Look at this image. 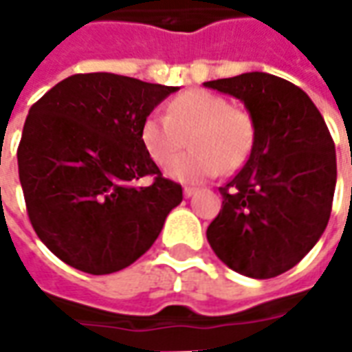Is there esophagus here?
I'll return each mask as SVG.
<instances>
[{
    "mask_svg": "<svg viewBox=\"0 0 352 352\" xmlns=\"http://www.w3.org/2000/svg\"><path fill=\"white\" fill-rule=\"evenodd\" d=\"M196 192H198V188H194V186H184L183 194H184V198H192Z\"/></svg>",
    "mask_w": 352,
    "mask_h": 352,
    "instance_id": "1",
    "label": "esophagus"
}]
</instances>
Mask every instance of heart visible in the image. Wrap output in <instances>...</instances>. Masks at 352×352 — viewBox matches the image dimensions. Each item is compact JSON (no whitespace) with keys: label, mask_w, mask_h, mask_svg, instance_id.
Segmentation results:
<instances>
[{"label":"heart","mask_w":352,"mask_h":352,"mask_svg":"<svg viewBox=\"0 0 352 352\" xmlns=\"http://www.w3.org/2000/svg\"><path fill=\"white\" fill-rule=\"evenodd\" d=\"M254 135L251 113L207 90L179 94L169 101L168 115H146L139 130L143 148L158 166L170 164L189 138L191 153L168 169L179 183H201L221 171L239 169L251 154Z\"/></svg>","instance_id":"heart-1"}]
</instances>
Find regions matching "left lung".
Instances as JSON below:
<instances>
[{
  "label": "left lung",
  "instance_id": "8db88e82",
  "mask_svg": "<svg viewBox=\"0 0 352 352\" xmlns=\"http://www.w3.org/2000/svg\"><path fill=\"white\" fill-rule=\"evenodd\" d=\"M243 101L256 135L241 171L221 186L222 209L207 241L230 270L270 279L315 247L332 211L336 146L302 88L252 72L204 82Z\"/></svg>",
  "mask_w": 352,
  "mask_h": 352
}]
</instances>
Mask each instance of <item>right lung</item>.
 Wrapping results in <instances>:
<instances>
[{
	"instance_id": "obj_1",
	"label": "right lung",
	"mask_w": 352,
	"mask_h": 352,
	"mask_svg": "<svg viewBox=\"0 0 352 352\" xmlns=\"http://www.w3.org/2000/svg\"><path fill=\"white\" fill-rule=\"evenodd\" d=\"M177 90L79 73L32 105L16 153L20 184L35 234L62 262L92 275L118 272L160 236L183 188L162 177L139 130ZM146 175L153 184L135 187Z\"/></svg>"
}]
</instances>
